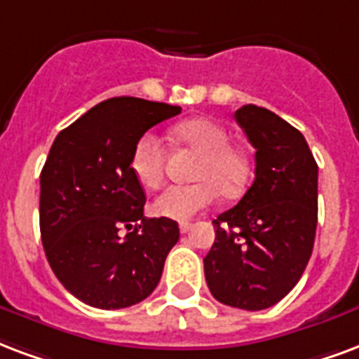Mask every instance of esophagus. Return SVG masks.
Masks as SVG:
<instances>
[{
	"label": "esophagus",
	"mask_w": 359,
	"mask_h": 359,
	"mask_svg": "<svg viewBox=\"0 0 359 359\" xmlns=\"http://www.w3.org/2000/svg\"><path fill=\"white\" fill-rule=\"evenodd\" d=\"M192 222H188V220H182V222H180L179 224V228H180V233H187V232H190V230H192Z\"/></svg>",
	"instance_id": "1"
}]
</instances>
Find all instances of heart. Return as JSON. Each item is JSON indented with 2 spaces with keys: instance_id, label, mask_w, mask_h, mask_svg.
Masks as SVG:
<instances>
[{
  "instance_id": "heart-1",
  "label": "heart",
  "mask_w": 359,
  "mask_h": 359,
  "mask_svg": "<svg viewBox=\"0 0 359 359\" xmlns=\"http://www.w3.org/2000/svg\"><path fill=\"white\" fill-rule=\"evenodd\" d=\"M172 139L200 152L192 171V184L165 188L154 200L152 211L158 217L187 220L211 205L219 192L226 198L240 194L249 179V159L240 148L230 144V135L211 119H188L172 129ZM133 177L140 187L154 190L163 180L165 146L154 133L142 135L133 148Z\"/></svg>"
}]
</instances>
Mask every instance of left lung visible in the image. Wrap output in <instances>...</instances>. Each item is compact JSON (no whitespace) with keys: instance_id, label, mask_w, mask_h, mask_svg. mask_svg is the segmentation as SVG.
<instances>
[{"instance_id":"1","label":"left lung","mask_w":359,"mask_h":359,"mask_svg":"<svg viewBox=\"0 0 359 359\" xmlns=\"http://www.w3.org/2000/svg\"><path fill=\"white\" fill-rule=\"evenodd\" d=\"M253 144L255 180L240 203L213 220L203 259L207 287L222 304L264 310L301 280L318 224V163L299 129L266 108L233 114Z\"/></svg>"}]
</instances>
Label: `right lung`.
Segmentation results:
<instances>
[{"label":"right lung","instance_id":"add662e5","mask_svg":"<svg viewBox=\"0 0 359 359\" xmlns=\"http://www.w3.org/2000/svg\"><path fill=\"white\" fill-rule=\"evenodd\" d=\"M180 106L116 97L58 133L39 177L45 257L76 299L102 310L144 301L179 241L171 219H146L133 148Z\"/></svg>","mask_w":359,"mask_h":359}]
</instances>
